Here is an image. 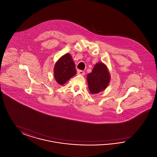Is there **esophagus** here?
I'll use <instances>...</instances> for the list:
<instances>
[{
    "instance_id": "34e87169",
    "label": "esophagus",
    "mask_w": 157,
    "mask_h": 157,
    "mask_svg": "<svg viewBox=\"0 0 157 157\" xmlns=\"http://www.w3.org/2000/svg\"><path fill=\"white\" fill-rule=\"evenodd\" d=\"M85 74V72L83 71H82V70H78V75H84Z\"/></svg>"
}]
</instances>
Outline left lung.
I'll list each match as a JSON object with an SVG mask.
<instances>
[{"label":"left lung","mask_w":157,"mask_h":157,"mask_svg":"<svg viewBox=\"0 0 157 157\" xmlns=\"http://www.w3.org/2000/svg\"><path fill=\"white\" fill-rule=\"evenodd\" d=\"M111 79L108 69L102 62L97 63L92 71L87 75L90 92L96 94L105 90Z\"/></svg>","instance_id":"obj_1"}]
</instances>
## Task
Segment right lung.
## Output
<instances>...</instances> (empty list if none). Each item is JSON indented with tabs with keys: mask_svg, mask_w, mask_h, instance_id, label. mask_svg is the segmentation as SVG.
Masks as SVG:
<instances>
[{
	"mask_svg": "<svg viewBox=\"0 0 157 157\" xmlns=\"http://www.w3.org/2000/svg\"><path fill=\"white\" fill-rule=\"evenodd\" d=\"M53 72L56 81L60 85L65 84L76 75L75 63L69 53H67L60 58L55 65Z\"/></svg>",
	"mask_w": 157,
	"mask_h": 157,
	"instance_id": "1",
	"label": "right lung"
}]
</instances>
